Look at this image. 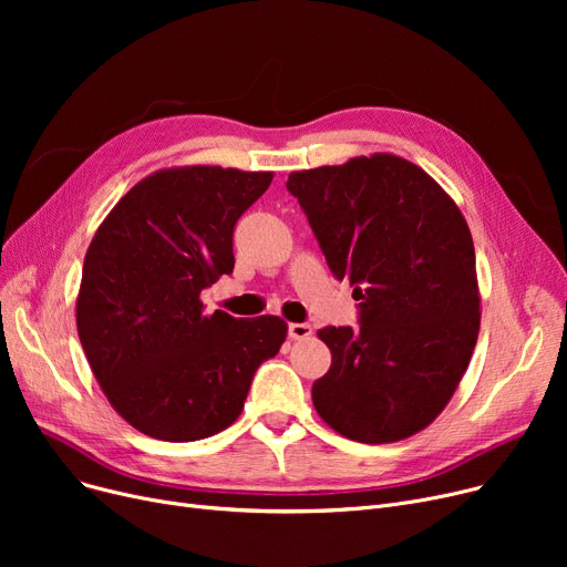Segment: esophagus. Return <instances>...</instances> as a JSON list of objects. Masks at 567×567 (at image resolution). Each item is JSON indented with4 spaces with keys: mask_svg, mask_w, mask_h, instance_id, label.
Returning <instances> with one entry per match:
<instances>
[{
    "mask_svg": "<svg viewBox=\"0 0 567 567\" xmlns=\"http://www.w3.org/2000/svg\"><path fill=\"white\" fill-rule=\"evenodd\" d=\"M312 336L310 323H289V338L291 340H306Z\"/></svg>",
    "mask_w": 567,
    "mask_h": 567,
    "instance_id": "obj_1",
    "label": "esophagus"
}]
</instances>
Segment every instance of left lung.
<instances>
[{"label":"left lung","mask_w":567,"mask_h":567,"mask_svg":"<svg viewBox=\"0 0 567 567\" xmlns=\"http://www.w3.org/2000/svg\"><path fill=\"white\" fill-rule=\"evenodd\" d=\"M338 280L361 301V326L317 336L331 368L312 383L321 421L361 443L425 430L451 402L481 331L468 225L434 178L395 154L291 172Z\"/></svg>","instance_id":"1"}]
</instances>
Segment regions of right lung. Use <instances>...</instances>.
Listing matches in <instances>:
<instances>
[{"mask_svg":"<svg viewBox=\"0 0 567 567\" xmlns=\"http://www.w3.org/2000/svg\"><path fill=\"white\" fill-rule=\"evenodd\" d=\"M274 172L167 167L114 204L84 255L78 336L101 391L137 432L197 441L244 411L255 370L287 338L276 315H204L202 289L234 271L236 220Z\"/></svg>","mask_w":567,"mask_h":567,"instance_id":"add662e5","label":"right lung"}]
</instances>
